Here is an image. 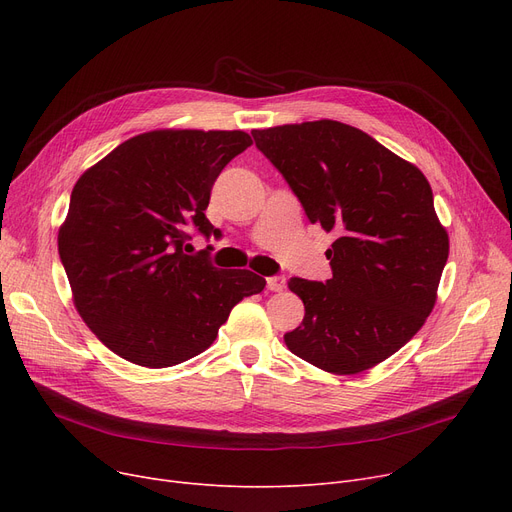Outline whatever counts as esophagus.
I'll use <instances>...</instances> for the list:
<instances>
[{
	"mask_svg": "<svg viewBox=\"0 0 512 512\" xmlns=\"http://www.w3.org/2000/svg\"><path fill=\"white\" fill-rule=\"evenodd\" d=\"M267 288H270L272 292H282L286 288V278L284 276H272L267 278Z\"/></svg>",
	"mask_w": 512,
	"mask_h": 512,
	"instance_id": "esophagus-1",
	"label": "esophagus"
}]
</instances>
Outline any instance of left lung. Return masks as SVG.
I'll use <instances>...</instances> for the list:
<instances>
[{
  "label": "left lung",
  "instance_id": "obj_1",
  "mask_svg": "<svg viewBox=\"0 0 512 512\" xmlns=\"http://www.w3.org/2000/svg\"><path fill=\"white\" fill-rule=\"evenodd\" d=\"M311 224L336 232L332 278H290L305 317L284 334L290 353L336 373L371 369L425 324L448 259L432 186L421 170L336 120L253 130Z\"/></svg>",
  "mask_w": 512,
  "mask_h": 512
}]
</instances>
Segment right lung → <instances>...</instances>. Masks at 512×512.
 Wrapping results in <instances>:
<instances>
[{
    "mask_svg": "<svg viewBox=\"0 0 512 512\" xmlns=\"http://www.w3.org/2000/svg\"><path fill=\"white\" fill-rule=\"evenodd\" d=\"M251 145L242 130H151L74 184L60 259L76 311L118 357L151 369L193 359L265 288L249 270L213 267L207 251L186 253L191 232L222 236L205 218L211 186Z\"/></svg>",
    "mask_w": 512,
    "mask_h": 512,
    "instance_id": "obj_1",
    "label": "right lung"
}]
</instances>
